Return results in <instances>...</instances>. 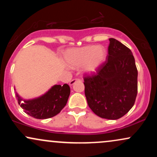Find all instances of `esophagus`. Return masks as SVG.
I'll return each instance as SVG.
<instances>
[{"mask_svg": "<svg viewBox=\"0 0 157 157\" xmlns=\"http://www.w3.org/2000/svg\"><path fill=\"white\" fill-rule=\"evenodd\" d=\"M78 81H81V80H80V79H73L72 80H71L70 81V82H69V86H73L74 84L75 83V82H78Z\"/></svg>", "mask_w": 157, "mask_h": 157, "instance_id": "1", "label": "esophagus"}]
</instances>
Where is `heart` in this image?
Segmentation results:
<instances>
[{
    "label": "heart",
    "mask_w": 157,
    "mask_h": 157,
    "mask_svg": "<svg viewBox=\"0 0 157 157\" xmlns=\"http://www.w3.org/2000/svg\"><path fill=\"white\" fill-rule=\"evenodd\" d=\"M106 57L107 51L104 46L88 45L68 51L65 55V61L71 68L82 66V72L91 75L100 69Z\"/></svg>",
    "instance_id": "obj_1"
}]
</instances>
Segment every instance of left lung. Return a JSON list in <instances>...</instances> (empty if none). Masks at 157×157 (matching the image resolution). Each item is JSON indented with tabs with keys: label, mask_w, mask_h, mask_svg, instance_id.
<instances>
[{
	"label": "left lung",
	"mask_w": 157,
	"mask_h": 157,
	"mask_svg": "<svg viewBox=\"0 0 157 157\" xmlns=\"http://www.w3.org/2000/svg\"><path fill=\"white\" fill-rule=\"evenodd\" d=\"M109 41L108 60L97 75L84 78L85 95L95 114L117 120L134 105L138 72L131 50L117 40Z\"/></svg>",
	"instance_id": "obj_1"
}]
</instances>
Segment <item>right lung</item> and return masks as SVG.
I'll use <instances>...</instances> for the list:
<instances>
[{
	"label": "right lung",
	"mask_w": 157,
	"mask_h": 157,
	"mask_svg": "<svg viewBox=\"0 0 157 157\" xmlns=\"http://www.w3.org/2000/svg\"><path fill=\"white\" fill-rule=\"evenodd\" d=\"M69 95L70 87L67 84L54 85L44 94L29 100H25L16 92L19 105L25 113L36 119L51 118L60 113Z\"/></svg>",
	"instance_id": "right-lung-1"
}]
</instances>
